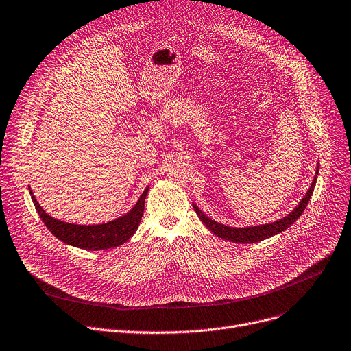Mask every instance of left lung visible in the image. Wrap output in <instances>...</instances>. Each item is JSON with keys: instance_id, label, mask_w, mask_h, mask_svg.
<instances>
[{"instance_id": "1", "label": "left lung", "mask_w": 351, "mask_h": 351, "mask_svg": "<svg viewBox=\"0 0 351 351\" xmlns=\"http://www.w3.org/2000/svg\"><path fill=\"white\" fill-rule=\"evenodd\" d=\"M319 175V163H317V168H316V175L315 179L311 184L309 191L306 192V195L303 196V199L299 202V204L292 210L289 215H287L285 217L279 219L276 221L268 223V224H260V226H251V227H230L221 223L215 221L213 219H210L208 216H206L202 210L193 203V208L196 215L199 216V219L202 220V223L213 232L215 236L223 239V240H228L232 243H241V244H250V243H258L263 240H267L275 234H279V232H282L284 230L289 228L303 213V210L306 208L311 196L315 191V184H316V179Z\"/></svg>"}]
</instances>
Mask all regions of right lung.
<instances>
[{
  "label": "right lung",
  "mask_w": 351,
  "mask_h": 351,
  "mask_svg": "<svg viewBox=\"0 0 351 351\" xmlns=\"http://www.w3.org/2000/svg\"><path fill=\"white\" fill-rule=\"evenodd\" d=\"M148 191H149V186L143 192L141 197L138 199L135 206L127 215L104 224H91V226L64 223L51 217L48 213H45V210L40 207V204L35 199L32 191H29V193L39 217L56 239L77 248L99 251V250H108V248L119 247L125 241H128L135 234V231L139 223H141V219L144 215V204H145V197L148 195Z\"/></svg>",
  "instance_id": "add662e5"
}]
</instances>
